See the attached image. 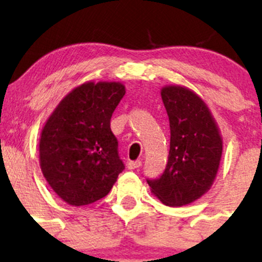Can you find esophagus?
Returning a JSON list of instances; mask_svg holds the SVG:
<instances>
[{
  "label": "esophagus",
  "instance_id": "esophagus-1",
  "mask_svg": "<svg viewBox=\"0 0 262 262\" xmlns=\"http://www.w3.org/2000/svg\"><path fill=\"white\" fill-rule=\"evenodd\" d=\"M141 166V161H129L128 162V169L129 170H135V169H139Z\"/></svg>",
  "mask_w": 262,
  "mask_h": 262
}]
</instances>
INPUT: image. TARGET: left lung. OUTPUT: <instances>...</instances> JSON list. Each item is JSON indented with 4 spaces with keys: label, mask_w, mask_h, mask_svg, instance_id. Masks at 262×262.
Wrapping results in <instances>:
<instances>
[{
    "label": "left lung",
    "mask_w": 262,
    "mask_h": 262,
    "mask_svg": "<svg viewBox=\"0 0 262 262\" xmlns=\"http://www.w3.org/2000/svg\"><path fill=\"white\" fill-rule=\"evenodd\" d=\"M161 98L170 121L169 159L160 179L148 180V183L162 203L182 207L212 187L221 165L223 139L207 103L191 89L164 86Z\"/></svg>",
    "instance_id": "left-lung-1"
}]
</instances>
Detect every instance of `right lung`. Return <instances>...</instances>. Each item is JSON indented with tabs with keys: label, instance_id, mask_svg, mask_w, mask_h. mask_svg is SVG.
<instances>
[{
	"label": "right lung",
	"instance_id": "right-lung-1",
	"mask_svg": "<svg viewBox=\"0 0 262 262\" xmlns=\"http://www.w3.org/2000/svg\"><path fill=\"white\" fill-rule=\"evenodd\" d=\"M124 95L125 86L118 81H87L59 102L41 129V172L70 206L107 196L124 169L111 130L112 114Z\"/></svg>",
	"mask_w": 262,
	"mask_h": 262
}]
</instances>
